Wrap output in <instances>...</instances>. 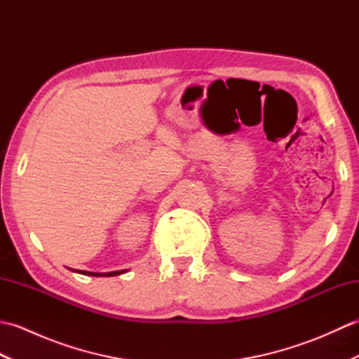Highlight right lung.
<instances>
[{"mask_svg": "<svg viewBox=\"0 0 359 359\" xmlns=\"http://www.w3.org/2000/svg\"><path fill=\"white\" fill-rule=\"evenodd\" d=\"M81 274H86V276H116V274L125 273V270L121 271H111V273H90V271H79Z\"/></svg>", "mask_w": 359, "mask_h": 359, "instance_id": "1", "label": "right lung"}]
</instances>
